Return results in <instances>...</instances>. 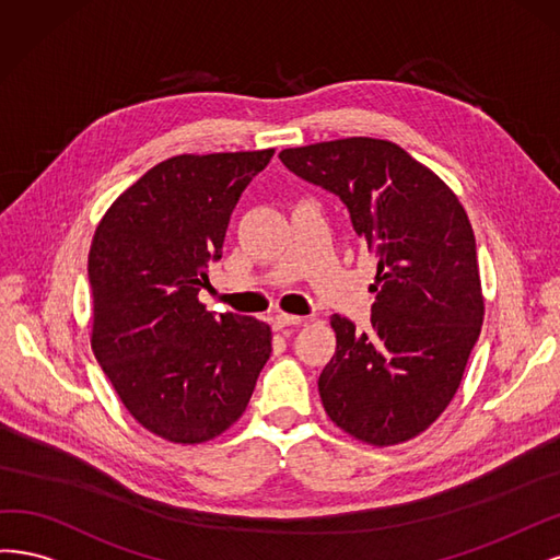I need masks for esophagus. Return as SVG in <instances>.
Instances as JSON below:
<instances>
[{"label":"esophagus","instance_id":"34e87169","mask_svg":"<svg viewBox=\"0 0 560 560\" xmlns=\"http://www.w3.org/2000/svg\"><path fill=\"white\" fill-rule=\"evenodd\" d=\"M304 318L302 316H293V314H283V312H279V314H275V318H272V323H275V328L277 330H283V328H288V326H300Z\"/></svg>","mask_w":560,"mask_h":560}]
</instances>
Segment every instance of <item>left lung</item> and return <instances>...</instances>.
<instances>
[{
  "mask_svg": "<svg viewBox=\"0 0 560 560\" xmlns=\"http://www.w3.org/2000/svg\"><path fill=\"white\" fill-rule=\"evenodd\" d=\"M283 165L337 195L376 256L370 326L335 314L318 376L328 417L388 446L417 438L454 398L483 320L475 232L458 197L398 143L351 137L285 149Z\"/></svg>",
  "mask_w": 560,
  "mask_h": 560,
  "instance_id": "8db88e82",
  "label": "left lung"
}]
</instances>
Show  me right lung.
Here are the masks:
<instances>
[{"label":"right lung","mask_w":560,"mask_h":560,"mask_svg":"<svg viewBox=\"0 0 560 560\" xmlns=\"http://www.w3.org/2000/svg\"><path fill=\"white\" fill-rule=\"evenodd\" d=\"M275 151L176 155L104 213L88 254L93 351L155 435L197 444L237 421L272 353L267 323L197 300L244 188Z\"/></svg>","instance_id":"right-lung-1"}]
</instances>
